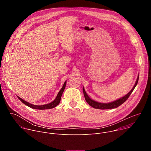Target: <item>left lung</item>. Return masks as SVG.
Returning <instances> with one entry per match:
<instances>
[{"instance_id":"1","label":"left lung","mask_w":151,"mask_h":151,"mask_svg":"<svg viewBox=\"0 0 151 151\" xmlns=\"http://www.w3.org/2000/svg\"><path fill=\"white\" fill-rule=\"evenodd\" d=\"M139 75H138L137 80L136 81V83L134 85V87H133V88L132 89V90L129 92L128 93H127L125 96H123L122 97L115 100L114 101L110 102V103H100V102H98L96 101L93 100V99H91L87 94V93L85 92L84 88L83 87V95L86 101H87L89 105H90L91 107H94L95 109H114V108H116L118 106H119L120 105H121L122 103H124L129 97V96H130V94H132V93L133 92V91L134 90V89L135 88L137 84L138 81H139Z\"/></svg>"}]
</instances>
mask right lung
Here are the masks:
<instances>
[{
	"mask_svg": "<svg viewBox=\"0 0 151 151\" xmlns=\"http://www.w3.org/2000/svg\"><path fill=\"white\" fill-rule=\"evenodd\" d=\"M66 81H66L65 82H64L61 89L58 92V93L56 98L54 99V100L52 101V102L48 103V104H43V105H35V104H31V103H30L24 100L23 99L20 98L18 96H17V97L19 99V100L21 101V102H23L24 104H26V106L30 107V108L35 109H39V110H44V109H52V108H54V107H56L60 103V101L61 98V96H62L63 93V91H64V89H65V87H66Z\"/></svg>",
	"mask_w": 151,
	"mask_h": 151,
	"instance_id": "obj_1",
	"label": "right lung"
}]
</instances>
